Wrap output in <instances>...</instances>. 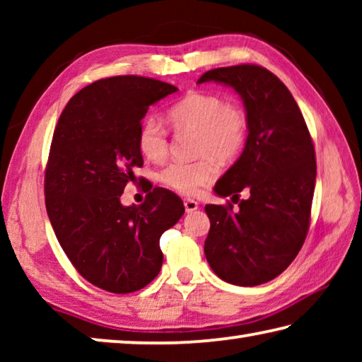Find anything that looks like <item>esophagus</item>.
<instances>
[{"mask_svg":"<svg viewBox=\"0 0 362 362\" xmlns=\"http://www.w3.org/2000/svg\"><path fill=\"white\" fill-rule=\"evenodd\" d=\"M183 204H185V211L187 212H193V211H196L199 207V204H198V201H194V199H185L183 201Z\"/></svg>","mask_w":362,"mask_h":362,"instance_id":"esophagus-1","label":"esophagus"}]
</instances>
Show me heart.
I'll use <instances>...</instances> for the list:
<instances>
[{"mask_svg":"<svg viewBox=\"0 0 362 362\" xmlns=\"http://www.w3.org/2000/svg\"><path fill=\"white\" fill-rule=\"evenodd\" d=\"M168 119L177 131H194L196 161H175L164 168L159 180L183 194H196L217 175L216 159L231 161L244 150L249 134V116L240 103L226 102L222 95L193 90L168 110ZM139 150L150 161L168 156L166 126L146 118L139 131Z\"/></svg>","mask_w":362,"mask_h":362,"instance_id":"1","label":"heart"}]
</instances>
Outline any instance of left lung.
Instances as JSON below:
<instances>
[{
	"instance_id": "obj_1",
	"label": "left lung",
	"mask_w": 362,
	"mask_h": 362,
	"mask_svg": "<svg viewBox=\"0 0 362 362\" xmlns=\"http://www.w3.org/2000/svg\"><path fill=\"white\" fill-rule=\"evenodd\" d=\"M241 95L249 116L247 142L216 183L218 196L246 191L233 206L207 204L211 230L204 254L212 272L235 286H259L284 272L302 249L316 182L313 140L289 89L272 71L244 64L206 71Z\"/></svg>"
}]
</instances>
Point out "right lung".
<instances>
[{"instance_id":"right-lung-1","label":"right lung","mask_w":362,"mask_h":362,"mask_svg":"<svg viewBox=\"0 0 362 362\" xmlns=\"http://www.w3.org/2000/svg\"><path fill=\"white\" fill-rule=\"evenodd\" d=\"M177 90L144 76H113L86 86L54 129L45 174L46 211L64 252L84 279L129 293L158 276L159 238L185 212L182 199L153 188L140 206L121 194L144 166L137 139L148 107Z\"/></svg>"}]
</instances>
